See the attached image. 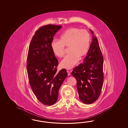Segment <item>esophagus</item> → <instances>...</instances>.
Segmentation results:
<instances>
[{
  "label": "esophagus",
  "instance_id": "1",
  "mask_svg": "<svg viewBox=\"0 0 128 128\" xmlns=\"http://www.w3.org/2000/svg\"><path fill=\"white\" fill-rule=\"evenodd\" d=\"M67 72L68 76H70V71H68V70H67Z\"/></svg>",
  "mask_w": 128,
  "mask_h": 128
}]
</instances>
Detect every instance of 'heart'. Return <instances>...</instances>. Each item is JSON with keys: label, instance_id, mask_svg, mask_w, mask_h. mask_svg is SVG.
Returning a JSON list of instances; mask_svg holds the SVG:
<instances>
[{"label": "heart", "instance_id": "b5f03b06", "mask_svg": "<svg viewBox=\"0 0 128 128\" xmlns=\"http://www.w3.org/2000/svg\"><path fill=\"white\" fill-rule=\"evenodd\" d=\"M90 44V36L86 30L71 28L61 35L59 40H54L51 48L54 54L62 58L65 54V48H69L67 55L61 61L60 66L66 69H70L82 59L88 51Z\"/></svg>", "mask_w": 128, "mask_h": 128}]
</instances>
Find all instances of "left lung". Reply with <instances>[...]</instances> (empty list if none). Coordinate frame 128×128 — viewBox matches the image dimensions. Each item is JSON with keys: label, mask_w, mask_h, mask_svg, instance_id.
I'll use <instances>...</instances> for the list:
<instances>
[{"label": "left lung", "mask_w": 128, "mask_h": 128, "mask_svg": "<svg viewBox=\"0 0 128 128\" xmlns=\"http://www.w3.org/2000/svg\"><path fill=\"white\" fill-rule=\"evenodd\" d=\"M90 30L93 35L90 48L83 62L71 73L77 80L80 100L85 104H91L98 98L104 81L103 56L97 38Z\"/></svg>", "instance_id": "left-lung-1"}]
</instances>
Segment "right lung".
I'll list each match as a JSON object with an SVG mask.
<instances>
[{"instance_id": "obj_1", "label": "right lung", "mask_w": 128, "mask_h": 128, "mask_svg": "<svg viewBox=\"0 0 128 128\" xmlns=\"http://www.w3.org/2000/svg\"><path fill=\"white\" fill-rule=\"evenodd\" d=\"M62 27L48 24L40 28L32 38L28 54L26 67L30 85L38 100L46 105L56 102L59 88L67 76L64 69L57 72L58 62L51 46Z\"/></svg>"}]
</instances>
